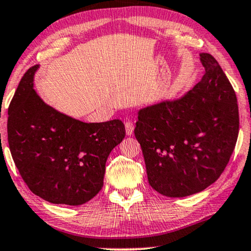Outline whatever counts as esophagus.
I'll use <instances>...</instances> for the list:
<instances>
[{"instance_id": "esophagus-1", "label": "esophagus", "mask_w": 251, "mask_h": 251, "mask_svg": "<svg viewBox=\"0 0 251 251\" xmlns=\"http://www.w3.org/2000/svg\"><path fill=\"white\" fill-rule=\"evenodd\" d=\"M125 131L127 135H132L133 132H134V125H133L132 122H126L125 123Z\"/></svg>"}]
</instances>
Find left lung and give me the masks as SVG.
<instances>
[{
	"label": "left lung",
	"mask_w": 251,
	"mask_h": 251,
	"mask_svg": "<svg viewBox=\"0 0 251 251\" xmlns=\"http://www.w3.org/2000/svg\"><path fill=\"white\" fill-rule=\"evenodd\" d=\"M204 75L176 100L138 112L135 138L145 157L149 185L168 198L204 190L229 162L239 135L234 89L210 53H200Z\"/></svg>",
	"instance_id": "8db88e82"
}]
</instances>
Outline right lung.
Here are the masks:
<instances>
[{
  "label": "right lung",
  "mask_w": 251,
  "mask_h": 251,
  "mask_svg": "<svg viewBox=\"0 0 251 251\" xmlns=\"http://www.w3.org/2000/svg\"><path fill=\"white\" fill-rule=\"evenodd\" d=\"M27 70L8 109L13 162L35 195L53 204L80 205L103 187L106 159L125 138L122 120L83 123L42 101Z\"/></svg>",
  "instance_id": "right-lung-1"
}]
</instances>
